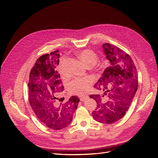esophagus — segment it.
Masks as SVG:
<instances>
[{
  "label": "esophagus",
  "instance_id": "esophagus-1",
  "mask_svg": "<svg viewBox=\"0 0 158 158\" xmlns=\"http://www.w3.org/2000/svg\"><path fill=\"white\" fill-rule=\"evenodd\" d=\"M88 98H89V96H88L87 94H82V95H80V101L84 102V101H85V99H87Z\"/></svg>",
  "mask_w": 158,
  "mask_h": 158
}]
</instances>
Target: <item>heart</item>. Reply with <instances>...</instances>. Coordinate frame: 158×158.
I'll list each match as a JSON object with an SVG mask.
<instances>
[{"label": "heart", "instance_id": "heart-1", "mask_svg": "<svg viewBox=\"0 0 158 158\" xmlns=\"http://www.w3.org/2000/svg\"><path fill=\"white\" fill-rule=\"evenodd\" d=\"M78 56L86 67L88 66L95 65L98 59V55L91 49L83 50L79 52ZM92 82L93 79L91 77L76 78L71 81L69 84V88L73 92H85L89 88Z\"/></svg>", "mask_w": 158, "mask_h": 158}]
</instances>
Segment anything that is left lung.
Listing matches in <instances>:
<instances>
[{
	"label": "left lung",
	"instance_id": "obj_1",
	"mask_svg": "<svg viewBox=\"0 0 158 158\" xmlns=\"http://www.w3.org/2000/svg\"><path fill=\"white\" fill-rule=\"evenodd\" d=\"M102 47L111 66L104 70L94 88H103L107 97L103 99L97 94L89 98L98 103L92 113L93 118L99 123L111 124L123 118L128 111L138 89V76L131 57L125 51L110 44Z\"/></svg>",
	"mask_w": 158,
	"mask_h": 158
}]
</instances>
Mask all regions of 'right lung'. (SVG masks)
Instances as JSON below:
<instances>
[{"label":"right lung","mask_w":158,"mask_h":158,"mask_svg":"<svg viewBox=\"0 0 158 158\" xmlns=\"http://www.w3.org/2000/svg\"><path fill=\"white\" fill-rule=\"evenodd\" d=\"M59 51L40 56L31 70L29 102L37 118L45 126L60 130L69 125L80 99L72 96L66 103H59L58 96L64 90L60 74L55 70L59 65Z\"/></svg>","instance_id":"right-lung-1"}]
</instances>
